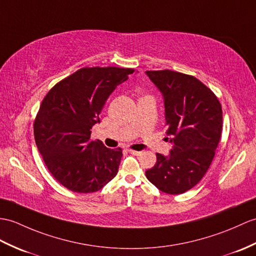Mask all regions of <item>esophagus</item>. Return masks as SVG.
<instances>
[{"instance_id": "obj_1", "label": "esophagus", "mask_w": 256, "mask_h": 256, "mask_svg": "<svg viewBox=\"0 0 256 256\" xmlns=\"http://www.w3.org/2000/svg\"><path fill=\"white\" fill-rule=\"evenodd\" d=\"M128 152L130 154H132V155H134V156H140V154H142V152H138V150H128Z\"/></svg>"}]
</instances>
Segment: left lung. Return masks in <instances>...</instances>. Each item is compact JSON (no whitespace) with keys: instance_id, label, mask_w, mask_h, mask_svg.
<instances>
[{"instance_id":"obj_1","label":"left lung","mask_w":256,"mask_h":256,"mask_svg":"<svg viewBox=\"0 0 256 256\" xmlns=\"http://www.w3.org/2000/svg\"><path fill=\"white\" fill-rule=\"evenodd\" d=\"M146 74L162 94L174 146L169 156L156 154V164L145 174L162 192L182 194L202 180L215 156L222 130V104L194 76L170 70Z\"/></svg>"}]
</instances>
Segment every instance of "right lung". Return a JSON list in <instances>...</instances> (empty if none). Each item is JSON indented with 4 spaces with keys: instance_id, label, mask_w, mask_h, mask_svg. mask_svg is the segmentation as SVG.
Masks as SVG:
<instances>
[{
    "instance_id": "obj_1",
    "label": "right lung",
    "mask_w": 256,
    "mask_h": 256,
    "mask_svg": "<svg viewBox=\"0 0 256 256\" xmlns=\"http://www.w3.org/2000/svg\"><path fill=\"white\" fill-rule=\"evenodd\" d=\"M133 68H82L46 94L34 123L36 145L54 179L76 193L102 188L116 176L122 150L90 138L106 99Z\"/></svg>"
}]
</instances>
